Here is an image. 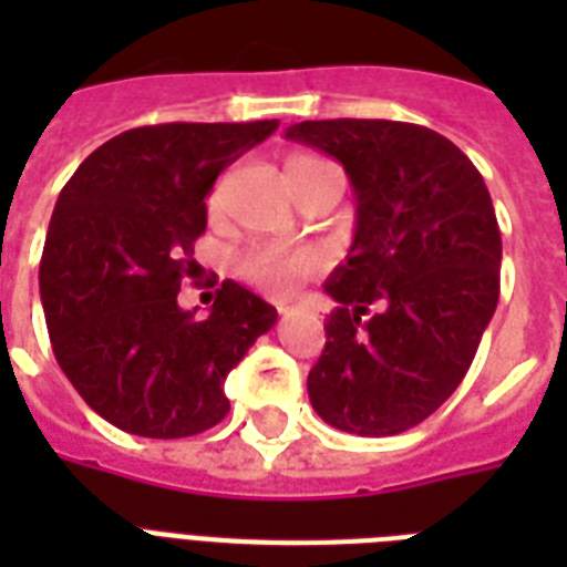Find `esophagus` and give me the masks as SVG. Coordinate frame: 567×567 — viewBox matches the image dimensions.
Segmentation results:
<instances>
[{
	"label": "esophagus",
	"mask_w": 567,
	"mask_h": 567,
	"mask_svg": "<svg viewBox=\"0 0 567 567\" xmlns=\"http://www.w3.org/2000/svg\"><path fill=\"white\" fill-rule=\"evenodd\" d=\"M293 311L297 309H291V306H282V309H279V315H282V318H288V315H293Z\"/></svg>",
	"instance_id": "1"
}]
</instances>
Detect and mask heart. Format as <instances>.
<instances>
[{"label":"heart","mask_w":567,"mask_h":567,"mask_svg":"<svg viewBox=\"0 0 567 567\" xmlns=\"http://www.w3.org/2000/svg\"><path fill=\"white\" fill-rule=\"evenodd\" d=\"M285 176L297 190L300 185L311 179H323V176H341L338 167L327 158L318 155H291L285 162ZM318 270V256L309 249L297 247H279V244H258L247 249L240 258V276L249 285H256L267 293H291L297 285L311 279Z\"/></svg>","instance_id":"heart-1"}]
</instances>
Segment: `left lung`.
<instances>
[{
    "instance_id": "obj_1",
    "label": "left lung",
    "mask_w": 567,
    "mask_h": 567,
    "mask_svg": "<svg viewBox=\"0 0 567 567\" xmlns=\"http://www.w3.org/2000/svg\"><path fill=\"white\" fill-rule=\"evenodd\" d=\"M285 137L344 164L350 256L309 400L336 430L382 439L426 421L465 379L501 297V226L483 176L439 132L396 120H302Z\"/></svg>"
}]
</instances>
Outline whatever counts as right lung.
Here are the masks:
<instances>
[{"label":"right lung","instance_id":"right-lung-1","mask_svg":"<svg viewBox=\"0 0 567 567\" xmlns=\"http://www.w3.org/2000/svg\"><path fill=\"white\" fill-rule=\"evenodd\" d=\"M276 128L279 120L128 128L58 196L40 258L49 341L84 403L117 430L188 439L229 412L223 382L276 309L231 279L208 318L176 297L196 274L205 196Z\"/></svg>","mask_w":567,"mask_h":567}]
</instances>
